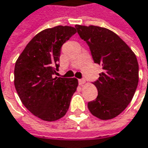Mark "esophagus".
<instances>
[{"label":"esophagus","mask_w":148,"mask_h":148,"mask_svg":"<svg viewBox=\"0 0 148 148\" xmlns=\"http://www.w3.org/2000/svg\"><path fill=\"white\" fill-rule=\"evenodd\" d=\"M78 83H79V85H83V84L86 83V80L85 79H79L78 80Z\"/></svg>","instance_id":"1"}]
</instances>
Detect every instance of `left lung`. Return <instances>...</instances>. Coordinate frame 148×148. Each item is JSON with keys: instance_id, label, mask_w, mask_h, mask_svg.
Returning <instances> with one entry per match:
<instances>
[{"instance_id": "8db88e82", "label": "left lung", "mask_w": 148, "mask_h": 148, "mask_svg": "<svg viewBox=\"0 0 148 148\" xmlns=\"http://www.w3.org/2000/svg\"><path fill=\"white\" fill-rule=\"evenodd\" d=\"M80 37L90 48L103 72L94 82L96 99L88 109L102 120L114 119L131 102L138 84V63L134 53L115 33L99 26L76 25Z\"/></svg>"}]
</instances>
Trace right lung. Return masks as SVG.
Listing matches in <instances>:
<instances>
[{"label": "right lung", "instance_id": "obj_1", "mask_svg": "<svg viewBox=\"0 0 148 148\" xmlns=\"http://www.w3.org/2000/svg\"><path fill=\"white\" fill-rule=\"evenodd\" d=\"M76 34L71 26H56L36 34L14 66V87L27 110L44 121H55L68 110L77 90L76 78L54 77L62 44Z\"/></svg>", "mask_w": 148, "mask_h": 148}]
</instances>
